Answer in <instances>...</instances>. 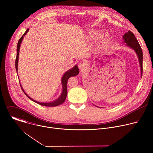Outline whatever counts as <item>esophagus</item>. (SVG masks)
<instances>
[{
  "label": "esophagus",
  "mask_w": 153,
  "mask_h": 153,
  "mask_svg": "<svg viewBox=\"0 0 153 153\" xmlns=\"http://www.w3.org/2000/svg\"><path fill=\"white\" fill-rule=\"evenodd\" d=\"M78 67H79L80 72H82L86 68L85 65L84 63H79L78 64Z\"/></svg>",
  "instance_id": "1"
}]
</instances>
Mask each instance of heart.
<instances>
[{
	"label": "heart",
	"mask_w": 153,
	"mask_h": 153,
	"mask_svg": "<svg viewBox=\"0 0 153 153\" xmlns=\"http://www.w3.org/2000/svg\"><path fill=\"white\" fill-rule=\"evenodd\" d=\"M99 35V33L98 32H96V31H93L90 33V36L91 37H96ZM104 37H106V34H105L104 36Z\"/></svg>",
	"instance_id": "b5f03b06"
}]
</instances>
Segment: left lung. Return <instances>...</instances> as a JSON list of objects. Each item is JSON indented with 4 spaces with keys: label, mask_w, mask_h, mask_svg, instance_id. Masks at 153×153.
Masks as SVG:
<instances>
[{
    "label": "left lung",
    "mask_w": 153,
    "mask_h": 153,
    "mask_svg": "<svg viewBox=\"0 0 153 153\" xmlns=\"http://www.w3.org/2000/svg\"><path fill=\"white\" fill-rule=\"evenodd\" d=\"M123 39L124 40V42L126 43V45L133 48L136 53L137 56L139 58V61L140 63V70H141V76H142L143 73V53L142 48L140 46V44L139 43L137 40L136 39L134 34L131 31H128V33H125L123 36Z\"/></svg>",
    "instance_id": "obj_1"
}]
</instances>
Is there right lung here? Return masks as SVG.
I'll return each instance as SVG.
<instances>
[{
	"label": "right lung",
	"mask_w": 153,
	"mask_h": 153,
	"mask_svg": "<svg viewBox=\"0 0 153 153\" xmlns=\"http://www.w3.org/2000/svg\"><path fill=\"white\" fill-rule=\"evenodd\" d=\"M29 29L28 28L25 33L23 34V36H22L19 41H18V43H17V55H16V62H15V66H16V71H17V67H18V60H19V50H20V44L22 43V41L23 40V38H24V36L27 33V32L28 31ZM79 73V70L77 67V65H75V66L72 68V69H70V70L67 71L66 73H65L62 78V94L60 95V96L57 99H56V100L53 101V102H48V103H42V102H37L33 99H31L30 96H28L26 93L24 91V90H23L22 87L21 85H20V86H21V88L23 92L25 93V94L31 100H33V102L40 105H43V106H58V105H60V104L63 103L65 99H66V97H67V82H68V80L70 77H73V76H77Z\"/></svg>",
	"instance_id": "right-lung-1"
}]
</instances>
